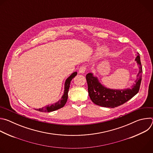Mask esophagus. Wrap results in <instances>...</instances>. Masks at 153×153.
<instances>
[{
  "instance_id": "1",
  "label": "esophagus",
  "mask_w": 153,
  "mask_h": 153,
  "mask_svg": "<svg viewBox=\"0 0 153 153\" xmlns=\"http://www.w3.org/2000/svg\"><path fill=\"white\" fill-rule=\"evenodd\" d=\"M86 67L85 66V65H82V66H81L79 70V73H84L86 71Z\"/></svg>"
}]
</instances>
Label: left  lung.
Listing matches in <instances>:
<instances>
[{
  "mask_svg": "<svg viewBox=\"0 0 153 153\" xmlns=\"http://www.w3.org/2000/svg\"><path fill=\"white\" fill-rule=\"evenodd\" d=\"M136 60L139 66V71L135 81L136 84L133 86L132 89L119 90L106 88L99 83L97 77H94L93 74H87L86 80L88 84V91L92 102L99 106L115 108L133 97L139 91L143 72L139 53H137Z\"/></svg>",
  "mask_w": 153,
  "mask_h": 153,
  "instance_id": "obj_1",
  "label": "left lung"
}]
</instances>
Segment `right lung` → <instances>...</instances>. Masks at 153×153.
I'll return each mask as SVG.
<instances>
[{"label": "right lung", "mask_w": 153, "mask_h": 153, "mask_svg": "<svg viewBox=\"0 0 153 153\" xmlns=\"http://www.w3.org/2000/svg\"><path fill=\"white\" fill-rule=\"evenodd\" d=\"M77 72L73 73L66 80V81H65L64 94L62 96L60 100H59L56 103L53 104L50 106H46L42 108L37 109V111H40V112H51V111H56L59 108H62L65 105V103H66V102L67 101V99H68V93L69 88H70V83H71V81L77 75ZM35 110H36V109H35Z\"/></svg>", "instance_id": "add662e5"}]
</instances>
